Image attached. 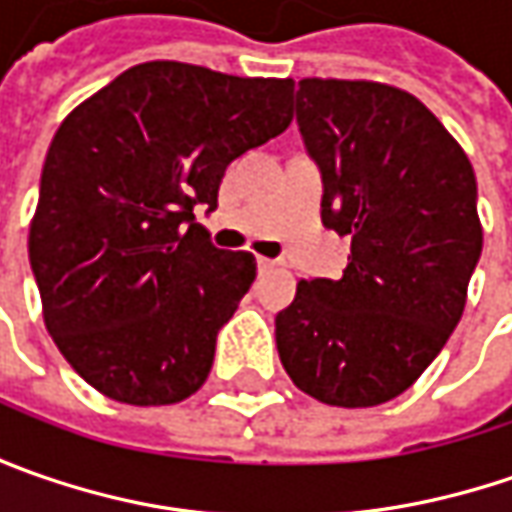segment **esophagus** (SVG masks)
<instances>
[{"mask_svg": "<svg viewBox=\"0 0 512 512\" xmlns=\"http://www.w3.org/2000/svg\"><path fill=\"white\" fill-rule=\"evenodd\" d=\"M270 267H276V262L267 259V256H259V270H270Z\"/></svg>", "mask_w": 512, "mask_h": 512, "instance_id": "1", "label": "esophagus"}]
</instances>
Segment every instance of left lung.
Instances as JSON below:
<instances>
[{
	"label": "left lung",
	"mask_w": 512,
	"mask_h": 512,
	"mask_svg": "<svg viewBox=\"0 0 512 512\" xmlns=\"http://www.w3.org/2000/svg\"><path fill=\"white\" fill-rule=\"evenodd\" d=\"M296 122L322 170V222L350 236L342 279H302L276 316L299 390L333 407L404 393L439 356L482 256L476 173L407 90L302 79Z\"/></svg>",
	"instance_id": "left-lung-1"
}]
</instances>
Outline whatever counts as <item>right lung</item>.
Masks as SVG:
<instances>
[{
	"instance_id": "add662e5",
	"label": "right lung",
	"mask_w": 512,
	"mask_h": 512,
	"mask_svg": "<svg viewBox=\"0 0 512 512\" xmlns=\"http://www.w3.org/2000/svg\"><path fill=\"white\" fill-rule=\"evenodd\" d=\"M293 79L133 65L50 142L28 236L45 327L113 402L176 404L205 384L256 259L199 222L227 165L293 119Z\"/></svg>"
}]
</instances>
